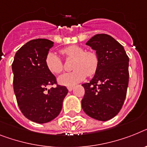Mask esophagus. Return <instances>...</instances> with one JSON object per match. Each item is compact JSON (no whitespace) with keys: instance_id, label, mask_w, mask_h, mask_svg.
Wrapping results in <instances>:
<instances>
[{"instance_id":"esophagus-1","label":"esophagus","mask_w":147,"mask_h":147,"mask_svg":"<svg viewBox=\"0 0 147 147\" xmlns=\"http://www.w3.org/2000/svg\"><path fill=\"white\" fill-rule=\"evenodd\" d=\"M73 88H74L73 86H69V87H67V89L69 91H71L72 90H73Z\"/></svg>"}]
</instances>
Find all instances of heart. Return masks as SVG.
I'll use <instances>...</instances> for the list:
<instances>
[{
    "label": "heart",
    "instance_id": "b5f03b06",
    "mask_svg": "<svg viewBox=\"0 0 147 147\" xmlns=\"http://www.w3.org/2000/svg\"><path fill=\"white\" fill-rule=\"evenodd\" d=\"M66 59H74L73 70L71 72L64 73L58 78V82L63 86H73L84 81L87 76H93L98 71L99 57L93 51H86L79 45H70L60 51ZM47 69L52 74H59L64 69L62 60L55 53H49L45 57Z\"/></svg>",
    "mask_w": 147,
    "mask_h": 147
}]
</instances>
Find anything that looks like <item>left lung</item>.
Here are the masks:
<instances>
[{
	"instance_id": "8db88e82",
	"label": "left lung",
	"mask_w": 147,
	"mask_h": 147,
	"mask_svg": "<svg viewBox=\"0 0 147 147\" xmlns=\"http://www.w3.org/2000/svg\"><path fill=\"white\" fill-rule=\"evenodd\" d=\"M99 57L98 71L89 83L83 84L84 111L93 119L106 121L121 110L129 85V61L124 48L108 34H96L87 43Z\"/></svg>"
}]
</instances>
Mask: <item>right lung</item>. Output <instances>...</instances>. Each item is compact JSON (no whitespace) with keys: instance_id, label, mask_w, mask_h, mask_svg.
I'll return each instance as SVG.
<instances>
[{"instance_id":"1","label":"right lung","mask_w":147,"mask_h":147,"mask_svg":"<svg viewBox=\"0 0 147 147\" xmlns=\"http://www.w3.org/2000/svg\"><path fill=\"white\" fill-rule=\"evenodd\" d=\"M54 42L46 39L30 40L17 51L12 64L13 89L23 115L37 123L50 122L59 115L68 93L65 86L57 84L49 71L45 57ZM56 88L47 90L48 86Z\"/></svg>"}]
</instances>
